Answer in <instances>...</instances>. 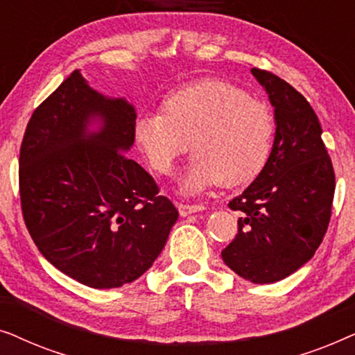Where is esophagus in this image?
<instances>
[{
    "instance_id": "esophagus-1",
    "label": "esophagus",
    "mask_w": 355,
    "mask_h": 355,
    "mask_svg": "<svg viewBox=\"0 0 355 355\" xmlns=\"http://www.w3.org/2000/svg\"><path fill=\"white\" fill-rule=\"evenodd\" d=\"M178 210L181 216H187V215H191V213L203 210V205H200V203H192V205H189V203L181 202V203H178Z\"/></svg>"
}]
</instances>
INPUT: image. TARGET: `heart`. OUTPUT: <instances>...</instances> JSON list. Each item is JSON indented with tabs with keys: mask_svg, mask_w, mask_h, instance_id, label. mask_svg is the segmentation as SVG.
<instances>
[{
	"mask_svg": "<svg viewBox=\"0 0 355 355\" xmlns=\"http://www.w3.org/2000/svg\"><path fill=\"white\" fill-rule=\"evenodd\" d=\"M275 130L268 106L221 79L174 90L164 98L163 111L140 114L134 124L135 142L158 174L171 173L191 144L196 155L182 179L184 192L254 181L268 163Z\"/></svg>",
	"mask_w": 355,
	"mask_h": 355,
	"instance_id": "heart-1",
	"label": "heart"
}]
</instances>
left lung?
<instances>
[{
	"label": "left lung",
	"instance_id": "obj_1",
	"mask_svg": "<svg viewBox=\"0 0 355 355\" xmlns=\"http://www.w3.org/2000/svg\"><path fill=\"white\" fill-rule=\"evenodd\" d=\"M275 106L273 148L254 182L227 207L241 211L237 234L221 257L255 284L275 283L312 259L331 218L334 169L318 116L302 94L254 67Z\"/></svg>",
	"mask_w": 355,
	"mask_h": 355
}]
</instances>
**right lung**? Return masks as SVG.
<instances>
[{
  "label": "right lung",
  "mask_w": 355,
  "mask_h": 355,
  "mask_svg": "<svg viewBox=\"0 0 355 355\" xmlns=\"http://www.w3.org/2000/svg\"><path fill=\"white\" fill-rule=\"evenodd\" d=\"M98 117L102 128L90 133ZM135 110L105 98L74 71L28 119L19 155V193L42 255L95 289L142 276L163 250L178 208L130 159Z\"/></svg>",
  "instance_id": "1"
}]
</instances>
